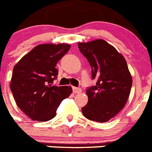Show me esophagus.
Segmentation results:
<instances>
[{"label":"esophagus","mask_w":152,"mask_h":152,"mask_svg":"<svg viewBox=\"0 0 152 152\" xmlns=\"http://www.w3.org/2000/svg\"><path fill=\"white\" fill-rule=\"evenodd\" d=\"M73 93L74 94H80L81 92V88H73Z\"/></svg>","instance_id":"34e87169"}]
</instances>
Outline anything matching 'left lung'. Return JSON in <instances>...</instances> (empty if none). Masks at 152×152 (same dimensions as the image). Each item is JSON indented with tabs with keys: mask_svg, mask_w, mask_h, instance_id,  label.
Listing matches in <instances>:
<instances>
[{
	"mask_svg": "<svg viewBox=\"0 0 152 152\" xmlns=\"http://www.w3.org/2000/svg\"><path fill=\"white\" fill-rule=\"evenodd\" d=\"M79 50L87 58L92 69L95 86L88 88L87 105L81 108L87 119L106 123L117 115L126 105L132 78L125 58L103 39L79 42Z\"/></svg>",
	"mask_w": 152,
	"mask_h": 152,
	"instance_id": "1",
	"label": "left lung"
}]
</instances>
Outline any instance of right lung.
I'll return each instance as SVG.
<instances>
[{
  "mask_svg": "<svg viewBox=\"0 0 152 152\" xmlns=\"http://www.w3.org/2000/svg\"><path fill=\"white\" fill-rule=\"evenodd\" d=\"M71 48L69 44H41L24 56L13 68L10 90L17 105L31 119L49 121L64 99L72 93L68 86L52 85L56 64Z\"/></svg>",
  "mask_w": 152,
  "mask_h": 152,
  "instance_id": "obj_1",
  "label": "right lung"
}]
</instances>
